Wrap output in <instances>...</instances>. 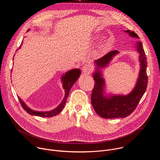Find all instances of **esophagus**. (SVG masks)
<instances>
[{
    "instance_id": "34e87169",
    "label": "esophagus",
    "mask_w": 160,
    "mask_h": 160,
    "mask_svg": "<svg viewBox=\"0 0 160 160\" xmlns=\"http://www.w3.org/2000/svg\"><path fill=\"white\" fill-rule=\"evenodd\" d=\"M82 71L84 73L86 74H90L91 72H92V68H91L90 65L88 64H85L83 68H82Z\"/></svg>"
}]
</instances>
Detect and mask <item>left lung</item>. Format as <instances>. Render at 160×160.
I'll use <instances>...</instances> for the list:
<instances>
[{"mask_svg": "<svg viewBox=\"0 0 160 160\" xmlns=\"http://www.w3.org/2000/svg\"><path fill=\"white\" fill-rule=\"evenodd\" d=\"M125 32L129 33L131 37L139 38L138 35L133 31L128 30ZM138 49L141 55V68L136 86L130 94L127 96L118 95L112 96L110 98H105L102 95L104 80L101 77L100 73L96 72L94 74L93 77L96 83L91 94V103L100 117L104 118L128 117L135 109L146 92L148 80L146 72L148 62L142 42L138 43ZM118 53V51H111L104 56L95 61V62L99 68L104 67Z\"/></svg>", "mask_w": 160, "mask_h": 160, "instance_id": "left-lung-1", "label": "left lung"}]
</instances>
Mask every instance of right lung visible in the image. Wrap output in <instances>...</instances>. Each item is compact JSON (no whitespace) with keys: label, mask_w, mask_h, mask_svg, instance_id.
<instances>
[{"label":"right lung","mask_w":160,"mask_h":160,"mask_svg":"<svg viewBox=\"0 0 160 160\" xmlns=\"http://www.w3.org/2000/svg\"><path fill=\"white\" fill-rule=\"evenodd\" d=\"M20 48V47H19ZM81 73V72L78 69H74L72 70L69 72H68L64 76H62V81L63 82V88L65 90V97L62 101L61 104L56 108L55 109L48 111V112H38V111H33L29 108L27 106V105L23 102L19 97L18 99L19 101L22 106V108L24 109L28 113H29L30 115H35V116H39L42 117H52L53 116L57 115L58 114H59L62 110V108L64 107V105L66 104L67 98L68 97V95H69L70 90L71 88L72 87L73 85L75 83V82L77 81V80L78 78Z\"/></svg>","instance_id":"add662e5"}]
</instances>
